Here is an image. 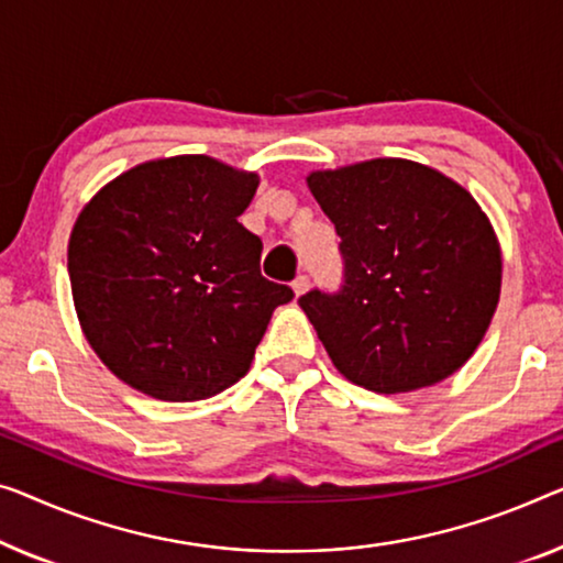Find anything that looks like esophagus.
Wrapping results in <instances>:
<instances>
[{"instance_id": "1", "label": "esophagus", "mask_w": 563, "mask_h": 563, "mask_svg": "<svg viewBox=\"0 0 563 563\" xmlns=\"http://www.w3.org/2000/svg\"><path fill=\"white\" fill-rule=\"evenodd\" d=\"M308 285H310V280H308V275H298L296 280H292V292H296V298H300L303 296V292L308 290Z\"/></svg>"}]
</instances>
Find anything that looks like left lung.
Instances as JSON below:
<instances>
[{
	"label": "left lung",
	"instance_id": "1",
	"mask_svg": "<svg viewBox=\"0 0 563 563\" xmlns=\"http://www.w3.org/2000/svg\"><path fill=\"white\" fill-rule=\"evenodd\" d=\"M306 181L341 238V290L298 300L333 366L376 394L455 374L500 298V245L481 205L407 158L310 172Z\"/></svg>",
	"mask_w": 563,
	"mask_h": 563
}]
</instances>
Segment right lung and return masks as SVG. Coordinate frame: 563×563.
Listing matches in <instances>:
<instances>
[{
	"label": "right lung",
	"mask_w": 563,
	"mask_h": 563,
	"mask_svg": "<svg viewBox=\"0 0 563 563\" xmlns=\"http://www.w3.org/2000/svg\"><path fill=\"white\" fill-rule=\"evenodd\" d=\"M257 174L212 156L156 158L108 181L67 245L82 333L129 387L197 401L247 374L288 285L260 275L263 242L242 228Z\"/></svg>",
	"instance_id": "add662e5"
}]
</instances>
